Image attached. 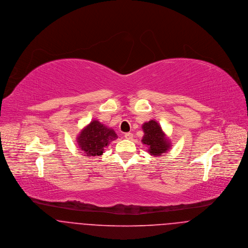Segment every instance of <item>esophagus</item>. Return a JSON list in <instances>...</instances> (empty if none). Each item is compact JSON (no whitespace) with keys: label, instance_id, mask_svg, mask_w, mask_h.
<instances>
[{"label":"esophagus","instance_id":"obj_1","mask_svg":"<svg viewBox=\"0 0 248 248\" xmlns=\"http://www.w3.org/2000/svg\"><path fill=\"white\" fill-rule=\"evenodd\" d=\"M124 137H125V139H126V140H132V139H133V137H134V135H133L132 133H126Z\"/></svg>","mask_w":248,"mask_h":248}]
</instances>
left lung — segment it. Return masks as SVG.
I'll list each match as a JSON object with an SVG mask.
<instances>
[{"label": "left lung", "instance_id": "8db88e82", "mask_svg": "<svg viewBox=\"0 0 248 248\" xmlns=\"http://www.w3.org/2000/svg\"><path fill=\"white\" fill-rule=\"evenodd\" d=\"M144 136L142 143L149 147L148 152L154 156L166 153L170 147V140L165 137L160 125L155 120H150L142 125Z\"/></svg>", "mask_w": 248, "mask_h": 248}]
</instances>
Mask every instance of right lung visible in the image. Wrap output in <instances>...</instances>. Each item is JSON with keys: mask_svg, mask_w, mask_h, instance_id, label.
Segmentation results:
<instances>
[{"mask_svg": "<svg viewBox=\"0 0 248 248\" xmlns=\"http://www.w3.org/2000/svg\"><path fill=\"white\" fill-rule=\"evenodd\" d=\"M116 139L117 135L112 129L108 128L98 120H93L80 132L76 140L85 155L99 156L103 154L104 148Z\"/></svg>", "mask_w": 248, "mask_h": 248, "instance_id": "obj_1", "label": "right lung"}]
</instances>
